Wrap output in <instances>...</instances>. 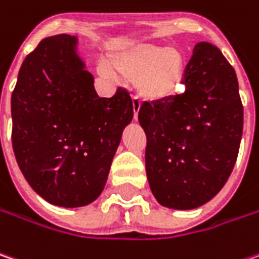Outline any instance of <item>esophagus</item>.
<instances>
[{"instance_id":"1","label":"esophagus","mask_w":259,"mask_h":259,"mask_svg":"<svg viewBox=\"0 0 259 259\" xmlns=\"http://www.w3.org/2000/svg\"><path fill=\"white\" fill-rule=\"evenodd\" d=\"M132 104H133V118L138 120V114H139V110H141V101L133 97L132 98Z\"/></svg>"}]
</instances>
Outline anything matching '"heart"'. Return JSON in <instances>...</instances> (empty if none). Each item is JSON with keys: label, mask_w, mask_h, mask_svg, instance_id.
Masks as SVG:
<instances>
[{"label": "heart", "mask_w": 259, "mask_h": 259, "mask_svg": "<svg viewBox=\"0 0 259 259\" xmlns=\"http://www.w3.org/2000/svg\"><path fill=\"white\" fill-rule=\"evenodd\" d=\"M111 64H102L101 74L114 79L115 71L135 79L138 94L146 101L162 102L180 94L186 77V60L177 48L141 44L113 57Z\"/></svg>", "instance_id": "heart-1"}]
</instances>
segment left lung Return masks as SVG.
Instances as JSON below:
<instances>
[{
	"label": "left lung",
	"mask_w": 259,
	"mask_h": 259,
	"mask_svg": "<svg viewBox=\"0 0 259 259\" xmlns=\"http://www.w3.org/2000/svg\"><path fill=\"white\" fill-rule=\"evenodd\" d=\"M185 91L162 102H144L145 165L152 195L165 208L188 211L211 201L235 167L243 107L235 69L208 42L195 45Z\"/></svg>",
	"instance_id": "1"
}]
</instances>
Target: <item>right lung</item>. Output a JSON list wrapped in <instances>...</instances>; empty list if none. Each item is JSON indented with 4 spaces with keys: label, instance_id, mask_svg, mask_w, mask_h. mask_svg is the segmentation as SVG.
<instances>
[{
    "label": "right lung",
    "instance_id": "add662e5",
    "mask_svg": "<svg viewBox=\"0 0 259 259\" xmlns=\"http://www.w3.org/2000/svg\"><path fill=\"white\" fill-rule=\"evenodd\" d=\"M77 45L70 35L40 40L24 58L11 95L17 164L40 198L63 208L89 205L101 195L133 118L124 89L99 98Z\"/></svg>",
    "mask_w": 259,
    "mask_h": 259
}]
</instances>
